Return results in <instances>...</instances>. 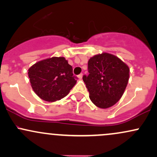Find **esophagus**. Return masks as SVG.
<instances>
[{"instance_id": "obj_1", "label": "esophagus", "mask_w": 157, "mask_h": 157, "mask_svg": "<svg viewBox=\"0 0 157 157\" xmlns=\"http://www.w3.org/2000/svg\"><path fill=\"white\" fill-rule=\"evenodd\" d=\"M77 77H78L79 80H81V79L82 78V74H80V75H79L78 76H77Z\"/></svg>"}]
</instances>
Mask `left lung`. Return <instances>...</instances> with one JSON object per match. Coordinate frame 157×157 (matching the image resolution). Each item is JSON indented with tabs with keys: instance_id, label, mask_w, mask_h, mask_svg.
Instances as JSON below:
<instances>
[{
	"instance_id": "1",
	"label": "left lung",
	"mask_w": 157,
	"mask_h": 157,
	"mask_svg": "<svg viewBox=\"0 0 157 157\" xmlns=\"http://www.w3.org/2000/svg\"><path fill=\"white\" fill-rule=\"evenodd\" d=\"M89 75L82 77L91 102L100 109L111 107L120 100L129 80L128 66L115 55L99 54L88 62Z\"/></svg>"
}]
</instances>
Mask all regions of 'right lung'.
Here are the masks:
<instances>
[{"mask_svg":"<svg viewBox=\"0 0 157 157\" xmlns=\"http://www.w3.org/2000/svg\"><path fill=\"white\" fill-rule=\"evenodd\" d=\"M72 66L63 57H53L36 63L28 75L33 91L40 98L55 102L63 98L76 84Z\"/></svg>","mask_w":157,"mask_h":157,"instance_id":"add662e5","label":"right lung"}]
</instances>
